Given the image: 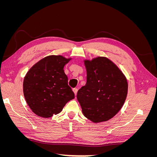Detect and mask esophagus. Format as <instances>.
<instances>
[{
	"mask_svg": "<svg viewBox=\"0 0 157 157\" xmlns=\"http://www.w3.org/2000/svg\"><path fill=\"white\" fill-rule=\"evenodd\" d=\"M73 92L75 93V96H76V95H77V94L78 89H77V88H73Z\"/></svg>",
	"mask_w": 157,
	"mask_h": 157,
	"instance_id": "esophagus-1",
	"label": "esophagus"
}]
</instances>
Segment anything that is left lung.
<instances>
[{"instance_id":"obj_1","label":"left lung","mask_w":157,"mask_h":157,"mask_svg":"<svg viewBox=\"0 0 157 157\" xmlns=\"http://www.w3.org/2000/svg\"><path fill=\"white\" fill-rule=\"evenodd\" d=\"M87 82L77 92L83 115L93 122H105L116 115L124 105L128 82L122 71L105 57L84 60Z\"/></svg>"}]
</instances>
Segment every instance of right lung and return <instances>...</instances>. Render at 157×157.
<instances>
[{"label": "right lung", "mask_w": 157, "mask_h": 157, "mask_svg": "<svg viewBox=\"0 0 157 157\" xmlns=\"http://www.w3.org/2000/svg\"><path fill=\"white\" fill-rule=\"evenodd\" d=\"M70 59L62 56H47L27 73L23 80V94L28 105L36 115L50 118L57 115L75 98L63 70Z\"/></svg>", "instance_id": "1"}]
</instances>
